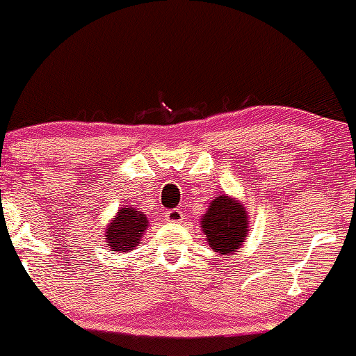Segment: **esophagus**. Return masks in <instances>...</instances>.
<instances>
[{
	"label": "esophagus",
	"instance_id": "obj_1",
	"mask_svg": "<svg viewBox=\"0 0 356 356\" xmlns=\"http://www.w3.org/2000/svg\"><path fill=\"white\" fill-rule=\"evenodd\" d=\"M167 222H182L184 220V212L181 209H170L164 214Z\"/></svg>",
	"mask_w": 356,
	"mask_h": 356
}]
</instances>
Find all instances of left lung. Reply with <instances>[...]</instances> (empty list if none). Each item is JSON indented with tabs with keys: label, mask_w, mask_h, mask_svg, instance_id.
I'll return each instance as SVG.
<instances>
[{
	"label": "left lung",
	"mask_w": 356,
	"mask_h": 356,
	"mask_svg": "<svg viewBox=\"0 0 356 356\" xmlns=\"http://www.w3.org/2000/svg\"><path fill=\"white\" fill-rule=\"evenodd\" d=\"M201 227L216 252L232 254L248 238L246 211L227 195H219L202 216Z\"/></svg>",
	"instance_id": "obj_1"
}]
</instances>
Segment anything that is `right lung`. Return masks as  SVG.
Wrapping results in <instances>:
<instances>
[{
    "label": "right lung",
    "instance_id": "obj_1",
    "mask_svg": "<svg viewBox=\"0 0 356 356\" xmlns=\"http://www.w3.org/2000/svg\"><path fill=\"white\" fill-rule=\"evenodd\" d=\"M147 222L149 220L140 211L134 207H122L105 234L108 246L113 251L129 252L130 249L137 246V243L144 236Z\"/></svg>",
    "mask_w": 356,
    "mask_h": 356
}]
</instances>
